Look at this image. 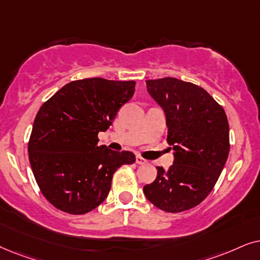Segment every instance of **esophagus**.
<instances>
[{
    "label": "esophagus",
    "mask_w": 260,
    "mask_h": 260,
    "mask_svg": "<svg viewBox=\"0 0 260 260\" xmlns=\"http://www.w3.org/2000/svg\"><path fill=\"white\" fill-rule=\"evenodd\" d=\"M136 161H137V164H139V165L147 164V160H146V159H144V158H141V157H137Z\"/></svg>",
    "instance_id": "1"
}]
</instances>
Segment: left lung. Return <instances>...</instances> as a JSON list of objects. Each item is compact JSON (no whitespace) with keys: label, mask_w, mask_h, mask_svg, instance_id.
<instances>
[{"label":"left lung","mask_w":260,"mask_h":260,"mask_svg":"<svg viewBox=\"0 0 260 260\" xmlns=\"http://www.w3.org/2000/svg\"><path fill=\"white\" fill-rule=\"evenodd\" d=\"M148 94L165 113L174 164L157 168L144 186L157 208L179 213L200 205L219 179L230 153V126L222 107L205 89L174 77L146 81Z\"/></svg>","instance_id":"8db88e82"}]
</instances>
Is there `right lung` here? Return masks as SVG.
Instances as JSON below:
<instances>
[{
  "label": "right lung",
  "mask_w": 260,
  "mask_h": 260,
  "mask_svg": "<svg viewBox=\"0 0 260 260\" xmlns=\"http://www.w3.org/2000/svg\"><path fill=\"white\" fill-rule=\"evenodd\" d=\"M134 90V81L79 79L40 107L28 143L29 162L41 192L57 209L74 215L91 212L108 196L114 172L136 161L132 152L98 145V134L108 129Z\"/></svg>",
  "instance_id": "1"
}]
</instances>
